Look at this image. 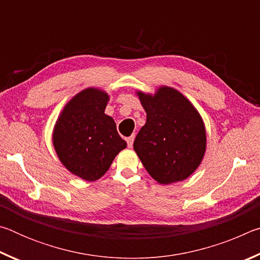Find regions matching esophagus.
Returning <instances> with one entry per match:
<instances>
[{
    "mask_svg": "<svg viewBox=\"0 0 260 260\" xmlns=\"http://www.w3.org/2000/svg\"><path fill=\"white\" fill-rule=\"evenodd\" d=\"M134 139H135V134L131 135L129 138H127V139H126V141H127V146H128V148H132V147H133Z\"/></svg>",
    "mask_w": 260,
    "mask_h": 260,
    "instance_id": "esophagus-1",
    "label": "esophagus"
}]
</instances>
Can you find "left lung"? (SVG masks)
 Masks as SVG:
<instances>
[{"label": "left lung", "instance_id": "1", "mask_svg": "<svg viewBox=\"0 0 260 260\" xmlns=\"http://www.w3.org/2000/svg\"><path fill=\"white\" fill-rule=\"evenodd\" d=\"M147 113L134 141V150L148 173L161 184L187 179L200 166L206 150L203 119L190 101L172 87L155 94L136 91Z\"/></svg>", "mask_w": 260, "mask_h": 260}]
</instances>
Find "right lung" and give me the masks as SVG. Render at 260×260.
I'll return each instance as SVG.
<instances>
[{"label": "right lung", "mask_w": 260, "mask_h": 260, "mask_svg": "<svg viewBox=\"0 0 260 260\" xmlns=\"http://www.w3.org/2000/svg\"><path fill=\"white\" fill-rule=\"evenodd\" d=\"M109 99L99 88L81 90L61 110L52 132V144L61 164L86 181L103 177L127 146L112 117L104 113Z\"/></svg>", "instance_id": "right-lung-1"}]
</instances>
